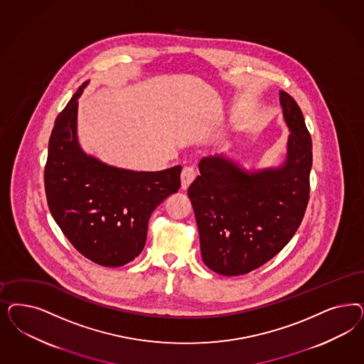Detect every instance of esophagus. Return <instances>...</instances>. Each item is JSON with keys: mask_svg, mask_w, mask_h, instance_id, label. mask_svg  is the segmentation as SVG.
Instances as JSON below:
<instances>
[{"mask_svg": "<svg viewBox=\"0 0 364 364\" xmlns=\"http://www.w3.org/2000/svg\"><path fill=\"white\" fill-rule=\"evenodd\" d=\"M196 168L193 166H188V167H183L182 170V174H181V183H182V188L186 190L190 186V183L194 181L196 178Z\"/></svg>", "mask_w": 364, "mask_h": 364, "instance_id": "obj_1", "label": "esophagus"}]
</instances>
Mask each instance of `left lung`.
I'll return each instance as SVG.
<instances>
[{
	"label": "left lung",
	"instance_id": "left-lung-1",
	"mask_svg": "<svg viewBox=\"0 0 364 364\" xmlns=\"http://www.w3.org/2000/svg\"><path fill=\"white\" fill-rule=\"evenodd\" d=\"M291 129L288 155L279 168L242 170L223 156H205L188 186L209 269L240 276L257 269L285 247L304 218L309 200L312 141L294 97L280 91Z\"/></svg>",
	"mask_w": 364,
	"mask_h": 364
}]
</instances>
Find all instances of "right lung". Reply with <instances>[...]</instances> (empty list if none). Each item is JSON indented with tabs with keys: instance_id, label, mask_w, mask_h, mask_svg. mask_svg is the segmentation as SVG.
<instances>
[{
	"instance_id": "right-lung-1",
	"label": "right lung",
	"mask_w": 364,
	"mask_h": 364,
	"mask_svg": "<svg viewBox=\"0 0 364 364\" xmlns=\"http://www.w3.org/2000/svg\"><path fill=\"white\" fill-rule=\"evenodd\" d=\"M79 87L56 117L44 170L48 206L84 257L117 268L141 255L154 209L181 188V166L164 171L111 167L82 153L76 136Z\"/></svg>"
}]
</instances>
